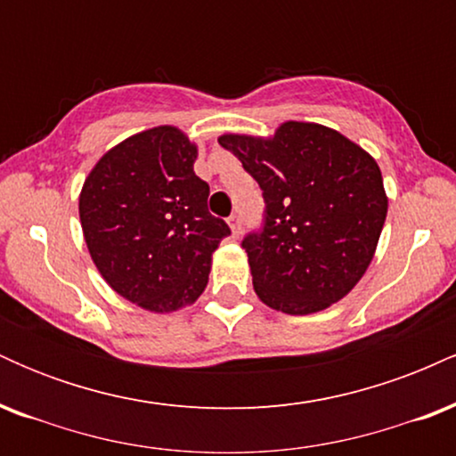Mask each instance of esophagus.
<instances>
[{
    "instance_id": "1",
    "label": "esophagus",
    "mask_w": 456,
    "mask_h": 456,
    "mask_svg": "<svg viewBox=\"0 0 456 456\" xmlns=\"http://www.w3.org/2000/svg\"><path fill=\"white\" fill-rule=\"evenodd\" d=\"M229 227H232L233 235L242 233V218H240V214H232V216H229Z\"/></svg>"
}]
</instances>
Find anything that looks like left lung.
Returning <instances> with one entry per match:
<instances>
[{
	"label": "left lung",
	"instance_id": "obj_1",
	"mask_svg": "<svg viewBox=\"0 0 456 456\" xmlns=\"http://www.w3.org/2000/svg\"><path fill=\"white\" fill-rule=\"evenodd\" d=\"M218 143L264 191V227L242 240L259 300L311 315L347 296L373 261L388 212L373 156L311 122H285L265 139L223 134Z\"/></svg>",
	"mask_w": 456,
	"mask_h": 456
}]
</instances>
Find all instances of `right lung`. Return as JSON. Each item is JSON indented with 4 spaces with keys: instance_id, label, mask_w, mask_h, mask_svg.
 Instances as JSON below:
<instances>
[{
    "instance_id": "obj_1",
    "label": "right lung",
    "mask_w": 456,
    "mask_h": 456,
    "mask_svg": "<svg viewBox=\"0 0 456 456\" xmlns=\"http://www.w3.org/2000/svg\"><path fill=\"white\" fill-rule=\"evenodd\" d=\"M197 145L175 126L133 134L94 165L78 195L87 250L113 291L151 313L203 294L212 253L232 233L208 212Z\"/></svg>"
}]
</instances>
